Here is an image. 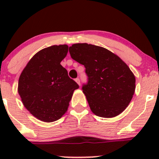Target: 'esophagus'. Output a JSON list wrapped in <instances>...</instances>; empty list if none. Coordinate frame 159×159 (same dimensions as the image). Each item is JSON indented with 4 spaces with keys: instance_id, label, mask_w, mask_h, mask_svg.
<instances>
[{
    "instance_id": "esophagus-1",
    "label": "esophagus",
    "mask_w": 159,
    "mask_h": 159,
    "mask_svg": "<svg viewBox=\"0 0 159 159\" xmlns=\"http://www.w3.org/2000/svg\"><path fill=\"white\" fill-rule=\"evenodd\" d=\"M75 81H76V82L78 83V84L80 85V79H79V78H76V79H75Z\"/></svg>"
}]
</instances>
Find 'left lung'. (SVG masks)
<instances>
[{
	"mask_svg": "<svg viewBox=\"0 0 159 159\" xmlns=\"http://www.w3.org/2000/svg\"><path fill=\"white\" fill-rule=\"evenodd\" d=\"M69 52L85 68L88 83L82 91L91 111L102 118L121 114L135 90V77L129 67L108 49L87 43L72 44Z\"/></svg>",
	"mask_w": 159,
	"mask_h": 159,
	"instance_id": "left-lung-1",
	"label": "left lung"
}]
</instances>
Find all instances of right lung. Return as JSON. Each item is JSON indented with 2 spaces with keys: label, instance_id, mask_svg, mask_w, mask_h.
Instances as JSON below:
<instances>
[{
  "label": "right lung",
  "instance_id": "add662e5",
  "mask_svg": "<svg viewBox=\"0 0 159 159\" xmlns=\"http://www.w3.org/2000/svg\"><path fill=\"white\" fill-rule=\"evenodd\" d=\"M68 51L67 44L41 50L32 57L19 78L17 91L24 106L44 122L61 118L68 110L74 91L79 88L61 65Z\"/></svg>",
  "mask_w": 159,
  "mask_h": 159
}]
</instances>
